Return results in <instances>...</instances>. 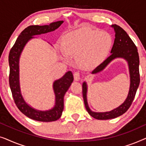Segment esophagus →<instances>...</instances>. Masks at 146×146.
<instances>
[{
  "instance_id": "esophagus-1",
  "label": "esophagus",
  "mask_w": 146,
  "mask_h": 146,
  "mask_svg": "<svg viewBox=\"0 0 146 146\" xmlns=\"http://www.w3.org/2000/svg\"><path fill=\"white\" fill-rule=\"evenodd\" d=\"M74 78L76 81H78L79 80H80V74L79 72H75L74 73Z\"/></svg>"
}]
</instances>
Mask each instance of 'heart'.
Wrapping results in <instances>:
<instances>
[{
    "label": "heart",
    "mask_w": 146,
    "mask_h": 146,
    "mask_svg": "<svg viewBox=\"0 0 146 146\" xmlns=\"http://www.w3.org/2000/svg\"><path fill=\"white\" fill-rule=\"evenodd\" d=\"M112 37L106 31L80 29L69 32L62 38L66 54L78 58L81 67L91 68L104 60L112 46Z\"/></svg>",
    "instance_id": "1"
}]
</instances>
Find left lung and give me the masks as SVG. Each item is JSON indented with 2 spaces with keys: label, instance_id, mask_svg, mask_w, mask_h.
I'll return each instance as SVG.
<instances>
[{
  "label": "left lung",
  "instance_id": "1",
  "mask_svg": "<svg viewBox=\"0 0 146 146\" xmlns=\"http://www.w3.org/2000/svg\"><path fill=\"white\" fill-rule=\"evenodd\" d=\"M114 29L115 35L114 43L111 48V54L100 65L96 68L92 74H96L106 68V66L115 58H123L128 62L129 74H130V87L126 100L121 106L108 112H93L90 110L87 102L86 93L87 86L86 82L82 85V94L85 107L88 112L94 118L98 119H108L118 117L124 113L132 104L134 99L137 88L139 86L140 77L139 71V54L137 48L132 40L130 38L126 32L119 26L113 25L111 26Z\"/></svg>",
  "mask_w": 146,
  "mask_h": 146
}]
</instances>
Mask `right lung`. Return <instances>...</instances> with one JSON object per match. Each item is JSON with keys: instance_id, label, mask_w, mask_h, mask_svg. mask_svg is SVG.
<instances>
[{"instance_id": "obj_1", "label": "right lung", "mask_w": 146, "mask_h": 146, "mask_svg": "<svg viewBox=\"0 0 146 146\" xmlns=\"http://www.w3.org/2000/svg\"><path fill=\"white\" fill-rule=\"evenodd\" d=\"M62 21H57L49 25H31L24 30L18 37L15 44L11 48L9 55L10 67L9 85L14 101L22 113L30 118L40 121H53L60 117L64 109V96L74 80L73 74L69 71L62 78L55 81L53 88L56 95L55 106L48 111H38L30 107L24 100L19 86V62L21 53L26 43L35 35H41L58 29Z\"/></svg>"}]
</instances>
